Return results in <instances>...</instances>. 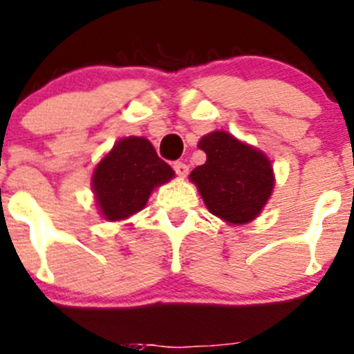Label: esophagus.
<instances>
[{"mask_svg":"<svg viewBox=\"0 0 354 354\" xmlns=\"http://www.w3.org/2000/svg\"><path fill=\"white\" fill-rule=\"evenodd\" d=\"M174 171H176V174L180 178H185L188 174V166L185 162H181V160H178V162H174Z\"/></svg>","mask_w":354,"mask_h":354,"instance_id":"obj_1","label":"esophagus"}]
</instances>
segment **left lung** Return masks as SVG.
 <instances>
[{
	"mask_svg": "<svg viewBox=\"0 0 354 354\" xmlns=\"http://www.w3.org/2000/svg\"><path fill=\"white\" fill-rule=\"evenodd\" d=\"M205 164L190 173V181L210 214L231 226L252 223L269 202L276 178L270 159L253 145L224 130L198 140Z\"/></svg>",
	"mask_w": 354,
	"mask_h": 354,
	"instance_id": "obj_1",
	"label": "left lung"
}]
</instances>
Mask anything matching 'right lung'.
<instances>
[{
  "label": "right lung",
  "mask_w": 354,
  "mask_h": 354,
  "mask_svg": "<svg viewBox=\"0 0 354 354\" xmlns=\"http://www.w3.org/2000/svg\"><path fill=\"white\" fill-rule=\"evenodd\" d=\"M173 178L147 138L124 137L95 164L91 187L99 214L114 223L144 209L152 192Z\"/></svg>",
  "instance_id": "obj_1"
}]
</instances>
